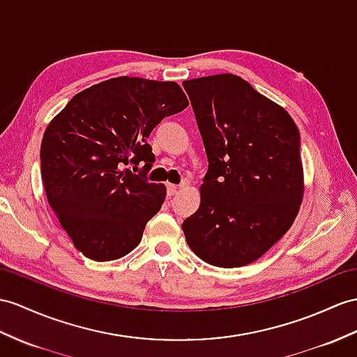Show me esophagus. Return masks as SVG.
Instances as JSON below:
<instances>
[{
    "label": "esophagus",
    "mask_w": 357,
    "mask_h": 357,
    "mask_svg": "<svg viewBox=\"0 0 357 357\" xmlns=\"http://www.w3.org/2000/svg\"><path fill=\"white\" fill-rule=\"evenodd\" d=\"M178 189H180V186H177V185H168V195L169 197L176 195L178 192Z\"/></svg>",
    "instance_id": "1"
}]
</instances>
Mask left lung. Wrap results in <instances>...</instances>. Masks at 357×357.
Segmentation results:
<instances>
[{
  "instance_id": "1",
  "label": "left lung",
  "mask_w": 357,
  "mask_h": 357,
  "mask_svg": "<svg viewBox=\"0 0 357 357\" xmlns=\"http://www.w3.org/2000/svg\"><path fill=\"white\" fill-rule=\"evenodd\" d=\"M208 160L198 211L181 224L204 262L238 268L289 230L304 194L300 133L279 104L244 78L185 80Z\"/></svg>"
}]
</instances>
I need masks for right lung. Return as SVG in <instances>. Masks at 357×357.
Segmentation results:
<instances>
[{
	"label": "right lung",
	"mask_w": 357,
	"mask_h": 357,
	"mask_svg": "<svg viewBox=\"0 0 357 357\" xmlns=\"http://www.w3.org/2000/svg\"><path fill=\"white\" fill-rule=\"evenodd\" d=\"M188 104L176 82L118 77L74 95L48 124L40 145L43 186L60 225L86 257L115 260L141 242L167 195L165 185L145 177L154 162L146 139ZM141 161V174L126 167Z\"/></svg>",
	"instance_id": "obj_1"
}]
</instances>
